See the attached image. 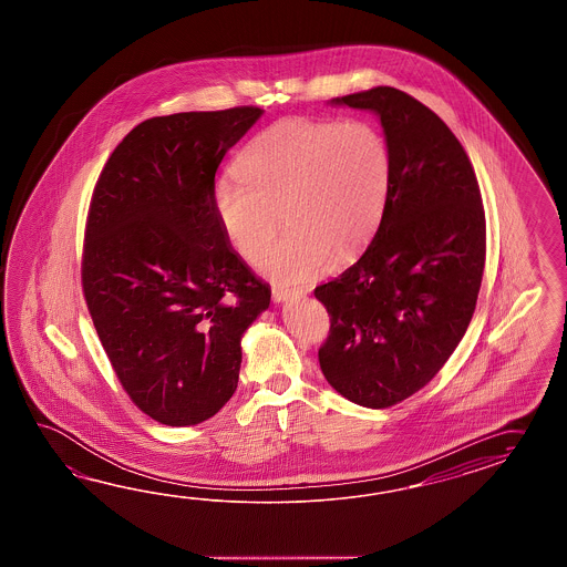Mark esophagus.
Here are the masks:
<instances>
[{
  "instance_id": "esophagus-1",
  "label": "esophagus",
  "mask_w": 567,
  "mask_h": 567,
  "mask_svg": "<svg viewBox=\"0 0 567 567\" xmlns=\"http://www.w3.org/2000/svg\"><path fill=\"white\" fill-rule=\"evenodd\" d=\"M295 297V290L285 289V287H272V299L277 303H285Z\"/></svg>"
}]
</instances>
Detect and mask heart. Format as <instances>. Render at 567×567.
Returning <instances> with one entry per match:
<instances>
[{
	"mask_svg": "<svg viewBox=\"0 0 567 567\" xmlns=\"http://www.w3.org/2000/svg\"><path fill=\"white\" fill-rule=\"evenodd\" d=\"M239 181H219L213 208L227 239L285 285L319 277L336 258L369 241L391 186L386 138L367 121L285 118L264 128L235 157Z\"/></svg>",
	"mask_w": 567,
	"mask_h": 567,
	"instance_id": "heart-1",
	"label": "heart"
}]
</instances>
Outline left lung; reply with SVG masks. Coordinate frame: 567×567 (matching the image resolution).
Returning <instances> with one entry per match:
<instances>
[{
	"label": "left lung",
	"mask_w": 567,
	"mask_h": 567,
	"mask_svg": "<svg viewBox=\"0 0 567 567\" xmlns=\"http://www.w3.org/2000/svg\"><path fill=\"white\" fill-rule=\"evenodd\" d=\"M330 104L377 114L391 186L371 246L316 289L332 321L319 367L342 398L381 410L430 383L467 332L484 277V205L463 145L415 97L377 85Z\"/></svg>",
	"instance_id": "left-lung-1"
}]
</instances>
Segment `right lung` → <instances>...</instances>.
Here are the masks:
<instances>
[{
	"label": "right lung",
	"mask_w": 567,
	"mask_h": 567,
	"mask_svg": "<svg viewBox=\"0 0 567 567\" xmlns=\"http://www.w3.org/2000/svg\"><path fill=\"white\" fill-rule=\"evenodd\" d=\"M262 114L150 118L118 143L94 188L85 303L128 398L166 426L200 424L231 400L241 338L270 305L213 208L217 167Z\"/></svg>",
	"instance_id": "obj_1"
}]
</instances>
